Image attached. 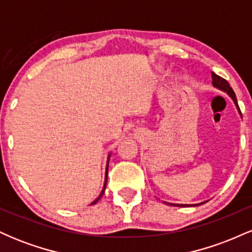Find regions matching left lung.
<instances>
[{"label":"left lung","instance_id":"1","mask_svg":"<svg viewBox=\"0 0 252 252\" xmlns=\"http://www.w3.org/2000/svg\"><path fill=\"white\" fill-rule=\"evenodd\" d=\"M212 84H213V86H215V88L219 89V90H221V91H224V92H226V94H228V96L231 97V99L233 100V103H235V105H236L237 110H238L239 115H241V116H242V112H241V110H239L238 103H237V98H236L235 92H233V90L231 89V86L228 85V83L226 82V80H225L224 78H221V77L217 76L216 73H213V72H212ZM163 202H164V201H163ZM205 202H206V201L200 202V204H205ZM164 204H168V205H170V206H179V207L198 206V205H200V204H194V205H187V204H172V202H164Z\"/></svg>","mask_w":252,"mask_h":252}]
</instances>
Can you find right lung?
Segmentation results:
<instances>
[{
    "label": "right lung",
    "mask_w": 252,
    "mask_h": 252,
    "mask_svg": "<svg viewBox=\"0 0 252 252\" xmlns=\"http://www.w3.org/2000/svg\"><path fill=\"white\" fill-rule=\"evenodd\" d=\"M109 160H110V154H109V156H108V161H106V168H105V180H104V186H103V189H102V192H100V194L98 195V198L96 199V200L94 201H92L91 204L90 205H94L96 204V202L99 200L100 198H102V195H103V193H104V190H105V187H106V182H108V169H109Z\"/></svg>",
    "instance_id": "add662e5"
}]
</instances>
